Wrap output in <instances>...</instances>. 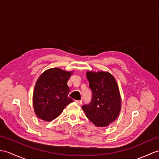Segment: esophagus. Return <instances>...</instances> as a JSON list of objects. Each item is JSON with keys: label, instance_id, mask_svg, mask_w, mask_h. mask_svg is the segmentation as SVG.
<instances>
[{"label": "esophagus", "instance_id": "34e87169", "mask_svg": "<svg viewBox=\"0 0 159 159\" xmlns=\"http://www.w3.org/2000/svg\"><path fill=\"white\" fill-rule=\"evenodd\" d=\"M75 102H76L77 104H78L79 105H80V104H82V100H75Z\"/></svg>", "mask_w": 159, "mask_h": 159}]
</instances>
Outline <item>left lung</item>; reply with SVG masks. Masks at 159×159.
<instances>
[{"label": "left lung", "mask_w": 159, "mask_h": 159, "mask_svg": "<svg viewBox=\"0 0 159 159\" xmlns=\"http://www.w3.org/2000/svg\"><path fill=\"white\" fill-rule=\"evenodd\" d=\"M92 92V101L82 106L86 117L96 127H107L115 121L121 109V97L114 76L107 71L86 72Z\"/></svg>", "instance_id": "8db88e82"}]
</instances>
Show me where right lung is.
I'll list each match as a JSON object with an SVG mask.
<instances>
[{
	"instance_id": "obj_1",
	"label": "right lung",
	"mask_w": 159,
	"mask_h": 159,
	"mask_svg": "<svg viewBox=\"0 0 159 159\" xmlns=\"http://www.w3.org/2000/svg\"><path fill=\"white\" fill-rule=\"evenodd\" d=\"M72 71L50 68L38 77L33 92L35 114L45 121H52L61 115L73 99L68 97L67 82Z\"/></svg>"
}]
</instances>
